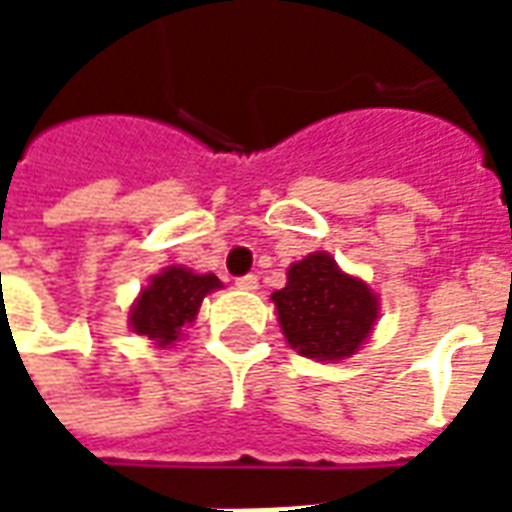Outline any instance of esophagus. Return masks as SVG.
I'll use <instances>...</instances> for the list:
<instances>
[{"instance_id":"esophagus-1","label":"esophagus","mask_w":512,"mask_h":512,"mask_svg":"<svg viewBox=\"0 0 512 512\" xmlns=\"http://www.w3.org/2000/svg\"><path fill=\"white\" fill-rule=\"evenodd\" d=\"M235 285L241 290H257V277L255 274H244V277L235 279Z\"/></svg>"}]
</instances>
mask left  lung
Masks as SVG:
<instances>
[{
    "label": "left lung",
    "mask_w": 512,
    "mask_h": 512,
    "mask_svg": "<svg viewBox=\"0 0 512 512\" xmlns=\"http://www.w3.org/2000/svg\"><path fill=\"white\" fill-rule=\"evenodd\" d=\"M290 348L307 359L337 362L356 354L378 321V296L345 274L329 252H312L288 268V285L271 293Z\"/></svg>",
    "instance_id": "8db88e82"
}]
</instances>
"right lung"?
Segmentation results:
<instances>
[{
    "instance_id": "add662e5",
    "label": "right lung",
    "mask_w": 512,
    "mask_h": 512,
    "mask_svg": "<svg viewBox=\"0 0 512 512\" xmlns=\"http://www.w3.org/2000/svg\"><path fill=\"white\" fill-rule=\"evenodd\" d=\"M219 288L222 282L213 274H194L191 268L169 266L150 277V285L139 293L128 312V323L153 345L167 348L178 340L183 326L197 318L202 299Z\"/></svg>"
}]
</instances>
